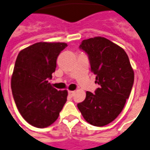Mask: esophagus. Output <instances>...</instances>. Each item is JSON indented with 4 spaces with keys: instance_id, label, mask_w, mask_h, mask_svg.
Segmentation results:
<instances>
[{
    "instance_id": "esophagus-1",
    "label": "esophagus",
    "mask_w": 150,
    "mask_h": 150,
    "mask_svg": "<svg viewBox=\"0 0 150 150\" xmlns=\"http://www.w3.org/2000/svg\"><path fill=\"white\" fill-rule=\"evenodd\" d=\"M74 93H75V91H71V90H69V91H68L69 96H71V97H72V96L74 95Z\"/></svg>"
}]
</instances>
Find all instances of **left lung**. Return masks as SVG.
<instances>
[{
  "instance_id": "8db88e82",
  "label": "left lung",
  "mask_w": 150,
  "mask_h": 150,
  "mask_svg": "<svg viewBox=\"0 0 150 150\" xmlns=\"http://www.w3.org/2000/svg\"><path fill=\"white\" fill-rule=\"evenodd\" d=\"M80 48L86 53L95 83V94L86 91L77 104L85 120L96 127L112 122L120 113L134 82V72L125 50L102 37L83 40Z\"/></svg>"
}]
</instances>
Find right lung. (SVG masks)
<instances>
[{
  "label": "right lung",
  "instance_id": "add662e5",
  "mask_svg": "<svg viewBox=\"0 0 150 150\" xmlns=\"http://www.w3.org/2000/svg\"><path fill=\"white\" fill-rule=\"evenodd\" d=\"M65 43L39 42L20 52L11 76V90L20 113L28 123L44 128L54 123L65 103L67 91L57 90L48 80Z\"/></svg>",
  "mask_w": 150,
  "mask_h": 150
}]
</instances>
